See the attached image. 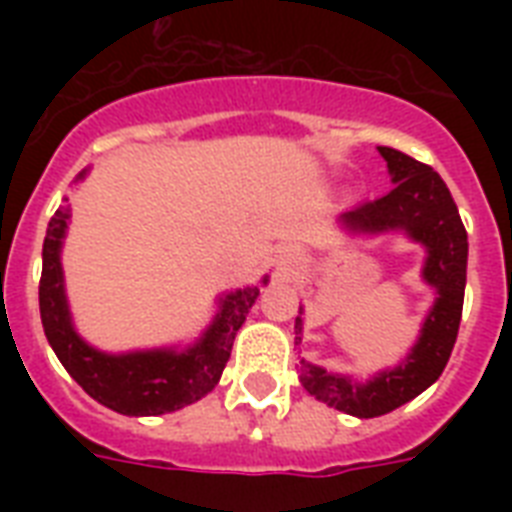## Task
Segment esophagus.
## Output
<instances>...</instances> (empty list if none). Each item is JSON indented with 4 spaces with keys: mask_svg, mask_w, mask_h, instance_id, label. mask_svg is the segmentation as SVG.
Listing matches in <instances>:
<instances>
[{
    "mask_svg": "<svg viewBox=\"0 0 512 512\" xmlns=\"http://www.w3.org/2000/svg\"><path fill=\"white\" fill-rule=\"evenodd\" d=\"M281 260H289V263H292V260H295L292 249H284V252H281Z\"/></svg>",
    "mask_w": 512,
    "mask_h": 512,
    "instance_id": "obj_1",
    "label": "esophagus"
}]
</instances>
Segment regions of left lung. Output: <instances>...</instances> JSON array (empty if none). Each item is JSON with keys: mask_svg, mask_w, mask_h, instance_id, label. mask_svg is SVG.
Segmentation results:
<instances>
[{"mask_svg": "<svg viewBox=\"0 0 512 512\" xmlns=\"http://www.w3.org/2000/svg\"><path fill=\"white\" fill-rule=\"evenodd\" d=\"M377 151L388 162L390 180L396 183L393 191L342 212L337 223L353 236L404 233L406 239L425 247L422 281L436 297L412 350L393 369H382L369 380L361 382L350 374L327 372L324 366L300 358L297 372L303 388L316 396V401L361 420L393 412L441 377L457 342L468 279V233L441 175L396 148L380 146ZM300 342L303 308L295 319V345Z\"/></svg>", "mask_w": 512, "mask_h": 512, "instance_id": "8db88e82", "label": "left lung"}]
</instances>
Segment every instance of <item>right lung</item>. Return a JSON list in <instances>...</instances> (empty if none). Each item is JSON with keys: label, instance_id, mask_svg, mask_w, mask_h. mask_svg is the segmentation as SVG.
<instances>
[{"label": "right lung", "instance_id": "add662e5", "mask_svg": "<svg viewBox=\"0 0 512 512\" xmlns=\"http://www.w3.org/2000/svg\"><path fill=\"white\" fill-rule=\"evenodd\" d=\"M87 170L76 180H84ZM71 207L68 199L58 207L47 225L42 247V281H39V311L47 342L74 377L98 404L108 406L127 417H156L175 412L199 401L215 390L220 382L233 340L241 324L247 321L249 308L255 305L260 284L233 289L217 297L215 319L201 332V337L185 348H148L127 353H106L84 340L74 327L68 308L66 281H63V239H66Z\"/></svg>", "mask_w": 512, "mask_h": 512}]
</instances>
